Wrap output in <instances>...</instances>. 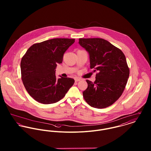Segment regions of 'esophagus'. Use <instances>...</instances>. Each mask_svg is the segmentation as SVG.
I'll return each instance as SVG.
<instances>
[{"mask_svg":"<svg viewBox=\"0 0 151 151\" xmlns=\"http://www.w3.org/2000/svg\"><path fill=\"white\" fill-rule=\"evenodd\" d=\"M80 81V78H75V81H76V82H78V81Z\"/></svg>","mask_w":151,"mask_h":151,"instance_id":"1","label":"esophagus"}]
</instances>
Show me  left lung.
<instances>
[{
    "label": "left lung",
    "instance_id": "obj_1",
    "mask_svg": "<svg viewBox=\"0 0 151 151\" xmlns=\"http://www.w3.org/2000/svg\"><path fill=\"white\" fill-rule=\"evenodd\" d=\"M78 43L89 55L90 68L98 71L93 83L86 80L83 97L91 107L107 108L121 96L127 84L129 70L125 55L102 38H80Z\"/></svg>",
    "mask_w": 151,
    "mask_h": 151
}]
</instances>
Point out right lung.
<instances>
[{
	"instance_id": "obj_1",
	"label": "right lung",
	"mask_w": 151,
	"mask_h": 151,
	"mask_svg": "<svg viewBox=\"0 0 151 151\" xmlns=\"http://www.w3.org/2000/svg\"><path fill=\"white\" fill-rule=\"evenodd\" d=\"M75 39L54 38L32 45L22 58L23 84L37 102L51 104L61 100L74 83L71 78L57 79L56 67L63 62V55Z\"/></svg>"
}]
</instances>
